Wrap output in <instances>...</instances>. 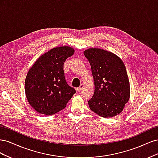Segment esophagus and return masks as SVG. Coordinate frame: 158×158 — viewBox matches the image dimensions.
<instances>
[{
  "instance_id": "34e87169",
  "label": "esophagus",
  "mask_w": 158,
  "mask_h": 158,
  "mask_svg": "<svg viewBox=\"0 0 158 158\" xmlns=\"http://www.w3.org/2000/svg\"><path fill=\"white\" fill-rule=\"evenodd\" d=\"M84 84H81L80 87H78V88H76V91H77V92H80V91L84 88Z\"/></svg>"
}]
</instances>
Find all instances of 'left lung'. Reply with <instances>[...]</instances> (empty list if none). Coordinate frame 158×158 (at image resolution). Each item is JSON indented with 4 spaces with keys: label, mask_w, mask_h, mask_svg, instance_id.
Returning a JSON list of instances; mask_svg holds the SVG:
<instances>
[{
    "label": "left lung",
    "mask_w": 158,
    "mask_h": 158,
    "mask_svg": "<svg viewBox=\"0 0 158 158\" xmlns=\"http://www.w3.org/2000/svg\"><path fill=\"white\" fill-rule=\"evenodd\" d=\"M89 60L95 85L88 101L90 109L108 118L121 113L130 98V83L123 60L111 52L89 48L84 51Z\"/></svg>",
    "instance_id": "obj_1"
}]
</instances>
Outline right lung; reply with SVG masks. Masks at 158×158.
<instances>
[{"instance_id": "right-lung-1", "label": "right lung", "mask_w": 158, "mask_h": 158, "mask_svg": "<svg viewBox=\"0 0 158 158\" xmlns=\"http://www.w3.org/2000/svg\"><path fill=\"white\" fill-rule=\"evenodd\" d=\"M71 47L62 46L46 52L28 70L25 92L30 106L36 111L51 115L63 109L75 94L67 84L63 70L66 59L73 55Z\"/></svg>"}]
</instances>
